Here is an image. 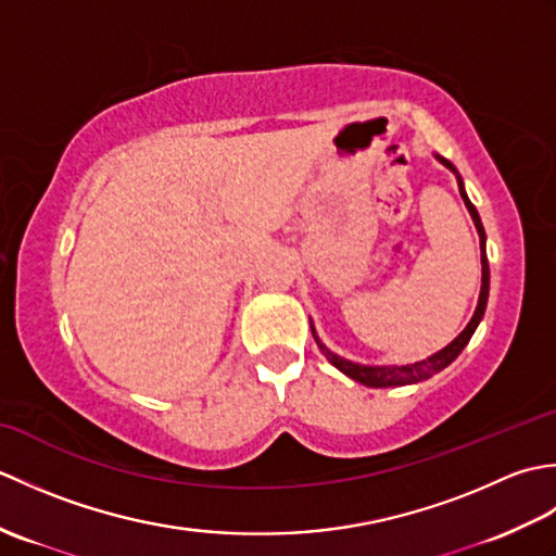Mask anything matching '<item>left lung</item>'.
I'll use <instances>...</instances> for the list:
<instances>
[{
	"mask_svg": "<svg viewBox=\"0 0 556 556\" xmlns=\"http://www.w3.org/2000/svg\"><path fill=\"white\" fill-rule=\"evenodd\" d=\"M440 162L446 164V167L452 169V172H456L446 160L440 157ZM458 191H460V198H464V203H466V207H468V212H470V217H473L476 227H478V233H480L482 287H480V301H478V308H476L473 320L468 323V327L452 341V344H448V346L442 349V351H437L434 356H430L428 361H420V363H413V365H396V368H370V365H358V363H351V361L339 358V356H334L332 351H327V349L323 346V341L317 339L315 329H313V337H315V341H317V346H320V349L327 353L329 363L337 365V368H339L341 372H344V375H349L351 380H356V382H361V384H365V387H399V384L422 382V380H428V377H432L434 372L444 370L446 365L452 363L460 351H464V346L468 344L470 337H473L476 327H478L480 320H482V315H485L488 293H490V267H488V257H485V229H482V222H480V217H478V210H476V205L468 200V195H466V191H464V181H460V179H458Z\"/></svg>",
	"mask_w": 556,
	"mask_h": 556,
	"instance_id": "obj_1",
	"label": "left lung"
}]
</instances>
